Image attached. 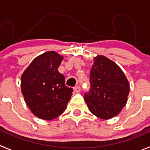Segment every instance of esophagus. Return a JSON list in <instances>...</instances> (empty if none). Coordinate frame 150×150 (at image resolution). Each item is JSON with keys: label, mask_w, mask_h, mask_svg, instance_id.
<instances>
[{"label": "esophagus", "mask_w": 150, "mask_h": 150, "mask_svg": "<svg viewBox=\"0 0 150 150\" xmlns=\"http://www.w3.org/2000/svg\"><path fill=\"white\" fill-rule=\"evenodd\" d=\"M74 91H75V92H76V93H80V86H76L74 88Z\"/></svg>", "instance_id": "obj_1"}]
</instances>
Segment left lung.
I'll use <instances>...</instances> for the list:
<instances>
[{"mask_svg":"<svg viewBox=\"0 0 150 150\" xmlns=\"http://www.w3.org/2000/svg\"><path fill=\"white\" fill-rule=\"evenodd\" d=\"M90 83L84 100L90 112L103 120L117 116L127 103L129 92L128 80L120 67L98 55L90 70Z\"/></svg>","mask_w":150,"mask_h":150,"instance_id":"1","label":"left lung"}]
</instances>
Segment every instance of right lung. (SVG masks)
<instances>
[{
    "label": "right lung",
    "mask_w": 150,
    "mask_h": 150,
    "mask_svg": "<svg viewBox=\"0 0 150 150\" xmlns=\"http://www.w3.org/2000/svg\"><path fill=\"white\" fill-rule=\"evenodd\" d=\"M63 57L46 52L31 62L21 76V91L26 103L36 117L51 120L66 110L73 89L65 85L58 67Z\"/></svg>",
    "instance_id": "add662e5"
}]
</instances>
